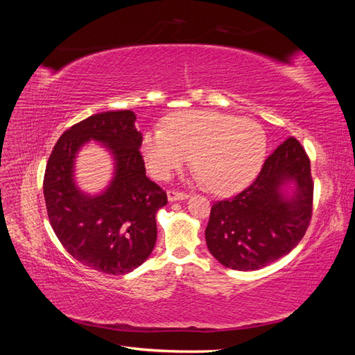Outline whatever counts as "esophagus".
Returning <instances> with one entry per match:
<instances>
[{
  "label": "esophagus",
  "mask_w": 355,
  "mask_h": 355,
  "mask_svg": "<svg viewBox=\"0 0 355 355\" xmlns=\"http://www.w3.org/2000/svg\"><path fill=\"white\" fill-rule=\"evenodd\" d=\"M167 197H168V201H180V200H187L188 194H187V192H184V191L170 189L167 192Z\"/></svg>",
  "instance_id": "1"
}]
</instances>
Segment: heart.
<instances>
[{
  "mask_svg": "<svg viewBox=\"0 0 355 355\" xmlns=\"http://www.w3.org/2000/svg\"><path fill=\"white\" fill-rule=\"evenodd\" d=\"M141 153L154 178L164 180L189 155L192 167L216 194L247 187L266 157V135L259 123L214 110H191L168 116L163 128L144 133Z\"/></svg>",
  "mask_w": 355,
  "mask_h": 355,
  "instance_id": "1",
  "label": "heart"
}]
</instances>
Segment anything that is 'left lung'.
I'll list each match as a JSON object with an SVG mask.
<instances>
[{
  "mask_svg": "<svg viewBox=\"0 0 355 355\" xmlns=\"http://www.w3.org/2000/svg\"><path fill=\"white\" fill-rule=\"evenodd\" d=\"M293 181L294 196L282 187ZM314 182L304 146L288 137L240 194L213 202L206 228L210 253L227 268L259 270L292 252L313 218Z\"/></svg>",
  "mask_w": 355,
  "mask_h": 355,
  "instance_id": "8db88e82",
  "label": "left lung"
}]
</instances>
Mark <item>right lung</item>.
I'll list each match as a JSON object with an SVG mask.
<instances>
[{
  "label": "right lung",
  "mask_w": 355,
  "mask_h": 355,
  "mask_svg": "<svg viewBox=\"0 0 355 355\" xmlns=\"http://www.w3.org/2000/svg\"><path fill=\"white\" fill-rule=\"evenodd\" d=\"M132 111L94 114L63 133L49 157L44 200L49 220L68 253L93 270L123 275L142 265L157 241L155 214L167 194L145 173L142 135ZM90 138L116 157V178L103 195L89 198L74 187L78 149Z\"/></svg>",
  "instance_id": "1"
}]
</instances>
